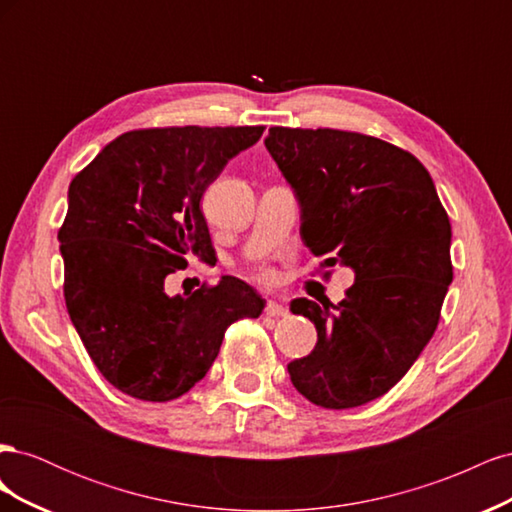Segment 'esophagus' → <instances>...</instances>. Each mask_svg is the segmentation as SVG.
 <instances>
[{
    "instance_id": "34e87169",
    "label": "esophagus",
    "mask_w": 512,
    "mask_h": 512,
    "mask_svg": "<svg viewBox=\"0 0 512 512\" xmlns=\"http://www.w3.org/2000/svg\"><path fill=\"white\" fill-rule=\"evenodd\" d=\"M267 316L271 318H282V316H288V307H284L282 303H275V301H269L267 307H265Z\"/></svg>"
}]
</instances>
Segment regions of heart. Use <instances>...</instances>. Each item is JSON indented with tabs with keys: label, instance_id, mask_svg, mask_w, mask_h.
<instances>
[{
	"label": "heart",
	"instance_id": "b5f03b06",
	"mask_svg": "<svg viewBox=\"0 0 512 512\" xmlns=\"http://www.w3.org/2000/svg\"><path fill=\"white\" fill-rule=\"evenodd\" d=\"M256 280L262 284H273L275 282V273L271 269H258L256 273Z\"/></svg>",
	"mask_w": 512,
	"mask_h": 512
}]
</instances>
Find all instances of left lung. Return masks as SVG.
Masks as SVG:
<instances>
[{
  "label": "left lung",
  "instance_id": "1",
  "mask_svg": "<svg viewBox=\"0 0 512 512\" xmlns=\"http://www.w3.org/2000/svg\"><path fill=\"white\" fill-rule=\"evenodd\" d=\"M265 145L299 198L309 252L354 269L337 305L292 301L318 344L288 365L290 380L320 408L363 406L406 376L438 329L451 222L427 168L376 136L275 126Z\"/></svg>",
  "mask_w": 512,
  "mask_h": 512
}]
</instances>
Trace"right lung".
<instances>
[{
  "instance_id": "1",
  "label": "right lung",
  "mask_w": 512,
  "mask_h": 512,
  "mask_svg": "<svg viewBox=\"0 0 512 512\" xmlns=\"http://www.w3.org/2000/svg\"><path fill=\"white\" fill-rule=\"evenodd\" d=\"M262 126L145 128L117 136L70 183L57 239L64 299L91 361L115 389L164 404L203 380L226 329L265 299L237 277L168 297L166 277L213 256L200 211L228 160Z\"/></svg>"
}]
</instances>
